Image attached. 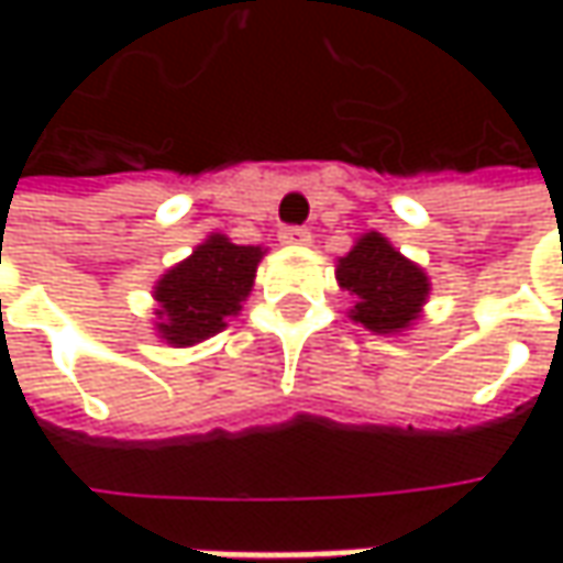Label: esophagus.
<instances>
[{
    "label": "esophagus",
    "mask_w": 563,
    "mask_h": 563,
    "mask_svg": "<svg viewBox=\"0 0 563 563\" xmlns=\"http://www.w3.org/2000/svg\"><path fill=\"white\" fill-rule=\"evenodd\" d=\"M278 241H282V244H310L313 234H310V228L303 225H285L278 231Z\"/></svg>",
    "instance_id": "esophagus-1"
}]
</instances>
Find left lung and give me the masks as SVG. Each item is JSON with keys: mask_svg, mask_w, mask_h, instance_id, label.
<instances>
[{"mask_svg": "<svg viewBox=\"0 0 563 563\" xmlns=\"http://www.w3.org/2000/svg\"><path fill=\"white\" fill-rule=\"evenodd\" d=\"M338 282L354 294V319L373 332L407 329L429 294L420 266L404 260L376 231L360 238L357 247L338 260Z\"/></svg>", "mask_w": 563, "mask_h": 563, "instance_id": "left-lung-1", "label": "left lung"}]
</instances>
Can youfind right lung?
<instances>
[{
	"instance_id": "right-lung-1",
	"label": "right lung",
	"mask_w": 563,
	"mask_h": 563,
	"mask_svg": "<svg viewBox=\"0 0 563 563\" xmlns=\"http://www.w3.org/2000/svg\"><path fill=\"white\" fill-rule=\"evenodd\" d=\"M263 250L238 247L222 234H212L194 256L156 285L159 332L172 344H194L225 329V316L238 313L250 294Z\"/></svg>"
}]
</instances>
